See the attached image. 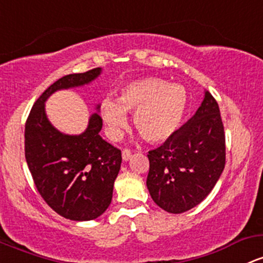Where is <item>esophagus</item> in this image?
Returning <instances> with one entry per match:
<instances>
[{
  "mask_svg": "<svg viewBox=\"0 0 263 263\" xmlns=\"http://www.w3.org/2000/svg\"><path fill=\"white\" fill-rule=\"evenodd\" d=\"M131 155H132L131 149H128V148L123 149V151H122V158H123V161H128L129 158H131Z\"/></svg>",
  "mask_w": 263,
  "mask_h": 263,
  "instance_id": "obj_1",
  "label": "esophagus"
}]
</instances>
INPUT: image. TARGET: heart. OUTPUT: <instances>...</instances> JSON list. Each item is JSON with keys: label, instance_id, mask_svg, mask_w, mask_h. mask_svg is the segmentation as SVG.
<instances>
[{"label": "heart", "instance_id": "1", "mask_svg": "<svg viewBox=\"0 0 263 263\" xmlns=\"http://www.w3.org/2000/svg\"><path fill=\"white\" fill-rule=\"evenodd\" d=\"M187 107L183 86L171 85L160 77H145L127 83L118 100L106 97L101 116L108 136L118 140L127 127L126 112H135L134 126L148 142L167 140L178 128Z\"/></svg>", "mask_w": 263, "mask_h": 263}]
</instances>
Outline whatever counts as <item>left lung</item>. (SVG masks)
I'll use <instances>...</instances> for the list:
<instances>
[{
    "label": "left lung",
    "instance_id": "1",
    "mask_svg": "<svg viewBox=\"0 0 263 263\" xmlns=\"http://www.w3.org/2000/svg\"><path fill=\"white\" fill-rule=\"evenodd\" d=\"M147 157V189L161 209L182 213L201 203L226 164L224 128L215 97L206 91L196 114Z\"/></svg>",
    "mask_w": 263,
    "mask_h": 263
}]
</instances>
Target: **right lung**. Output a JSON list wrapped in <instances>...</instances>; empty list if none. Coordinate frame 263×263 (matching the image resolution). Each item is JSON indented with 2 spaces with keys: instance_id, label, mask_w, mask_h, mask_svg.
Listing matches in <instances>:
<instances>
[{
  "instance_id": "right-lung-1",
  "label": "right lung",
  "mask_w": 263,
  "mask_h": 263,
  "mask_svg": "<svg viewBox=\"0 0 263 263\" xmlns=\"http://www.w3.org/2000/svg\"><path fill=\"white\" fill-rule=\"evenodd\" d=\"M100 72L96 67L52 83L34 102L25 126V156L34 186L54 212L72 221L95 220L107 210L122 155L99 135V114L92 115L82 135L68 136L48 122L45 101L57 89L91 82Z\"/></svg>"
}]
</instances>
